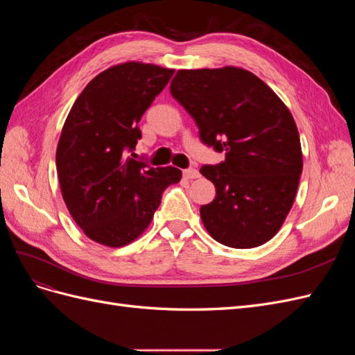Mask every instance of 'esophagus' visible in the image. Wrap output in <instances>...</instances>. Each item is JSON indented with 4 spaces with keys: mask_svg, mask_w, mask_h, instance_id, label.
Instances as JSON below:
<instances>
[{
    "mask_svg": "<svg viewBox=\"0 0 355 355\" xmlns=\"http://www.w3.org/2000/svg\"><path fill=\"white\" fill-rule=\"evenodd\" d=\"M184 178L185 179H197V178H200V171L197 168H185Z\"/></svg>",
    "mask_w": 355,
    "mask_h": 355,
    "instance_id": "esophagus-1",
    "label": "esophagus"
}]
</instances>
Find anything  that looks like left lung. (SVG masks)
<instances>
[{"instance_id":"8db88e82","label":"left lung","mask_w":355,"mask_h":355,"mask_svg":"<svg viewBox=\"0 0 355 355\" xmlns=\"http://www.w3.org/2000/svg\"><path fill=\"white\" fill-rule=\"evenodd\" d=\"M170 93L194 118L204 144L225 151L202 166L216 198L201 206L204 228L218 243L252 249L280 231L302 173L293 115L275 92L237 67L179 69Z\"/></svg>"}]
</instances>
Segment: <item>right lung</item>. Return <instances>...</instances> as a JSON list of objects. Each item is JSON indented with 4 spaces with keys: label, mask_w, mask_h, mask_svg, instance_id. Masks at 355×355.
Returning <instances> with one entry per match:
<instances>
[{
    "label": "right lung",
    "mask_w": 355,
    "mask_h": 355,
    "mask_svg": "<svg viewBox=\"0 0 355 355\" xmlns=\"http://www.w3.org/2000/svg\"><path fill=\"white\" fill-rule=\"evenodd\" d=\"M175 69L124 62L85 85L63 124L56 149L63 201L94 243L123 247L141 237L163 191L182 179L176 167H148L127 155L137 123Z\"/></svg>",
    "instance_id": "obj_1"
}]
</instances>
